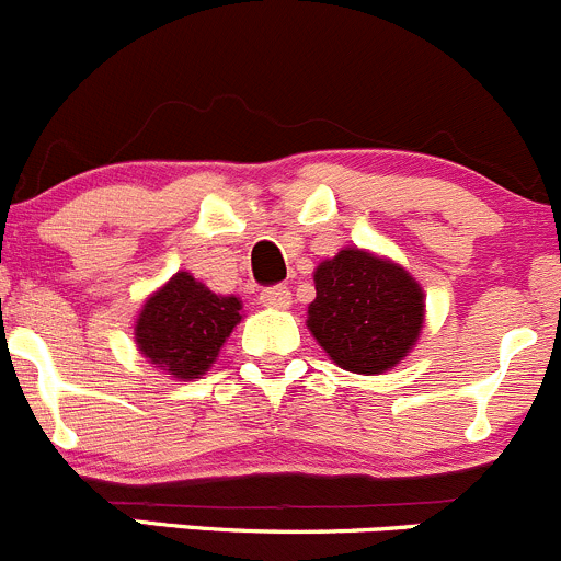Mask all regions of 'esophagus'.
<instances>
[{"label":"esophagus","mask_w":561,"mask_h":561,"mask_svg":"<svg viewBox=\"0 0 561 561\" xmlns=\"http://www.w3.org/2000/svg\"><path fill=\"white\" fill-rule=\"evenodd\" d=\"M259 299H262V305H267V308H288L291 305V291H288V286H267L262 288V294H259Z\"/></svg>","instance_id":"obj_1"}]
</instances>
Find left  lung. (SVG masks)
<instances>
[{
  "mask_svg": "<svg viewBox=\"0 0 561 561\" xmlns=\"http://www.w3.org/2000/svg\"><path fill=\"white\" fill-rule=\"evenodd\" d=\"M308 327L341 368L381 374L407 357L423 327V291L407 270L348 248L313 275Z\"/></svg>",
  "mask_w": 561,
  "mask_h": 561,
  "instance_id": "8db88e82",
  "label": "left lung"
}]
</instances>
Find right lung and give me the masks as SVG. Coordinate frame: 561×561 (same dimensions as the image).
Returning a JSON list of instances; mask_svg holds the SVG:
<instances>
[{"instance_id": "obj_1", "label": "right lung", "mask_w": 561, "mask_h": 561, "mask_svg": "<svg viewBox=\"0 0 561 561\" xmlns=\"http://www.w3.org/2000/svg\"><path fill=\"white\" fill-rule=\"evenodd\" d=\"M240 308L237 297H220L193 275L176 273L144 305L138 348L176 379H198L242 319Z\"/></svg>"}]
</instances>
